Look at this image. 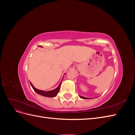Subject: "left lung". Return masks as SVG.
I'll return each instance as SVG.
<instances>
[{"instance_id":"8db88e82","label":"left lung","mask_w":135,"mask_h":135,"mask_svg":"<svg viewBox=\"0 0 135 135\" xmlns=\"http://www.w3.org/2000/svg\"><path fill=\"white\" fill-rule=\"evenodd\" d=\"M79 96L81 98V99H91V98H87V97H83V96Z\"/></svg>"}]
</instances>
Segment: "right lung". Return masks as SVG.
I'll return each instance as SVG.
<instances>
[{"label": "right lung", "mask_w": 135, "mask_h": 135, "mask_svg": "<svg viewBox=\"0 0 135 135\" xmlns=\"http://www.w3.org/2000/svg\"><path fill=\"white\" fill-rule=\"evenodd\" d=\"M39 47H42V46H39ZM62 79H63V78H62ZM62 80L61 81V82L59 84V86L57 87L56 89H53V90H51V91H43V90H40V89H38L37 88H35L34 87V85H32V84L30 82V83L31 85L32 88H33L34 91L36 93H37L38 94H39V95H42L43 96L47 97H55L57 95V93H58V92L60 90V85H61V81H62Z\"/></svg>", "instance_id": "add662e5"}]
</instances>
